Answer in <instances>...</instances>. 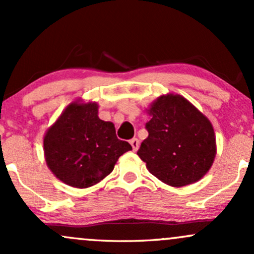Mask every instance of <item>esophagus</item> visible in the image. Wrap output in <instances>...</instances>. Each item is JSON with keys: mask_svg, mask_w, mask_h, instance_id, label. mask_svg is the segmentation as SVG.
Masks as SVG:
<instances>
[{"mask_svg": "<svg viewBox=\"0 0 254 254\" xmlns=\"http://www.w3.org/2000/svg\"><path fill=\"white\" fill-rule=\"evenodd\" d=\"M130 144H131V147H132V150L136 151L137 149H138V147H139V141H138V138H132V139H131Z\"/></svg>", "mask_w": 254, "mask_h": 254, "instance_id": "obj_1", "label": "esophagus"}]
</instances>
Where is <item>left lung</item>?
<instances>
[{
	"label": "left lung",
	"instance_id": "left-lung-1",
	"mask_svg": "<svg viewBox=\"0 0 254 254\" xmlns=\"http://www.w3.org/2000/svg\"><path fill=\"white\" fill-rule=\"evenodd\" d=\"M148 137L137 155L157 179L174 188L196 183L210 170L216 139L205 116L182 95H162L149 109Z\"/></svg>",
	"mask_w": 254,
	"mask_h": 254
}]
</instances>
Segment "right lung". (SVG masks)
<instances>
[{
    "label": "right lung",
    "mask_w": 254,
    "mask_h": 254,
    "mask_svg": "<svg viewBox=\"0 0 254 254\" xmlns=\"http://www.w3.org/2000/svg\"><path fill=\"white\" fill-rule=\"evenodd\" d=\"M132 149L116 135L115 125L98 117L95 103H72L44 137L52 173L72 188L86 189L113 171L119 156Z\"/></svg>",
    "instance_id": "1"
}]
</instances>
